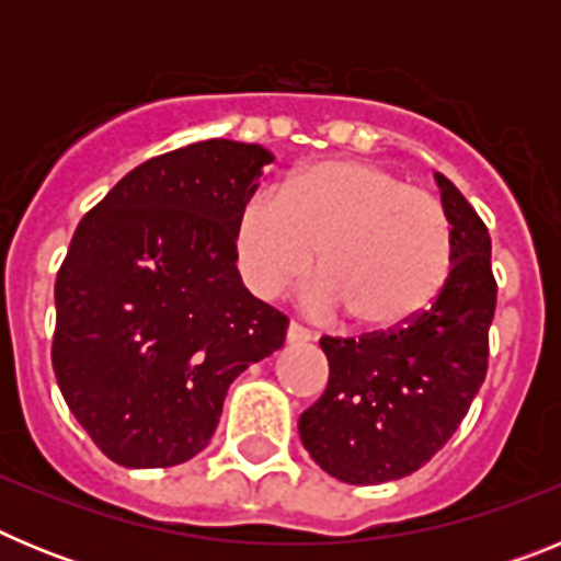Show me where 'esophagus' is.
Segmentation results:
<instances>
[{
    "instance_id": "esophagus-1",
    "label": "esophagus",
    "mask_w": 561,
    "mask_h": 561,
    "mask_svg": "<svg viewBox=\"0 0 561 561\" xmlns=\"http://www.w3.org/2000/svg\"><path fill=\"white\" fill-rule=\"evenodd\" d=\"M309 340H311V331L304 329L300 323L291 320V323L286 325V342H309Z\"/></svg>"
}]
</instances>
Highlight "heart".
Segmentation results:
<instances>
[{
    "label": "heart",
    "mask_w": 561,
    "mask_h": 561,
    "mask_svg": "<svg viewBox=\"0 0 561 561\" xmlns=\"http://www.w3.org/2000/svg\"><path fill=\"white\" fill-rule=\"evenodd\" d=\"M232 250L261 297L295 284L317 250L311 309L340 306L362 329H399L447 286L455 232L444 202L390 168L325 160L297 171L284 191L252 193L238 210Z\"/></svg>",
    "instance_id": "b5f03b06"
}]
</instances>
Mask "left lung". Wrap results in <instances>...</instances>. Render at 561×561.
<instances>
[{
    "mask_svg": "<svg viewBox=\"0 0 561 561\" xmlns=\"http://www.w3.org/2000/svg\"><path fill=\"white\" fill-rule=\"evenodd\" d=\"M455 232L447 286L390 331L323 336L325 393L300 415V440L331 478L376 485L413 474L460 427L489 368L497 306L492 238L463 193L435 173Z\"/></svg>",
    "mask_w": 561,
    "mask_h": 561,
    "instance_id": "obj_1",
    "label": "left lung"
}]
</instances>
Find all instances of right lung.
Instances as JSON below:
<instances>
[{
	"label": "right lung",
	"mask_w": 561,
	"mask_h": 561,
	"mask_svg": "<svg viewBox=\"0 0 561 561\" xmlns=\"http://www.w3.org/2000/svg\"><path fill=\"white\" fill-rule=\"evenodd\" d=\"M272 153L202 140L128 171L87 213L56 277L53 370L106 458L165 469L210 444L225 396L289 317L236 266L238 210Z\"/></svg>",
	"instance_id": "obj_1"
}]
</instances>
